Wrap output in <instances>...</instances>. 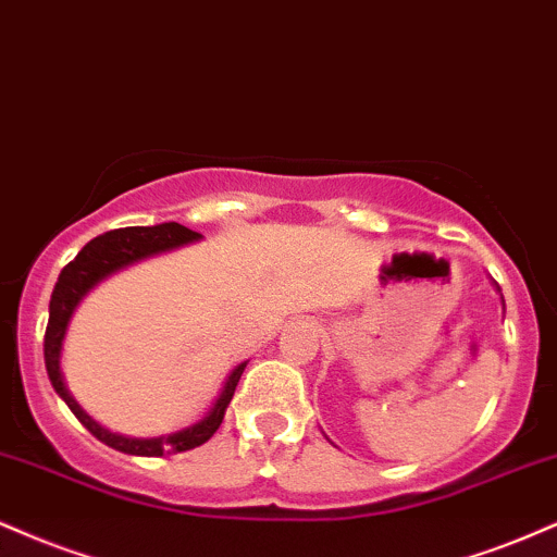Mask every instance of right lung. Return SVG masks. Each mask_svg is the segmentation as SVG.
<instances>
[{
    "label": "right lung",
    "instance_id": "1",
    "mask_svg": "<svg viewBox=\"0 0 557 557\" xmlns=\"http://www.w3.org/2000/svg\"><path fill=\"white\" fill-rule=\"evenodd\" d=\"M200 239L198 232L193 228L174 224H159V226H127V228H114V232L101 234V237L90 239L81 252L75 255V260H70L67 265L59 273L54 292H51L49 302V325H46L44 336V359H46V372H49V381L54 385V391L64 398V404L72 409V414L83 422V428H88L90 435H96L98 441L107 443V446L122 450V454L133 456H163V454H182V450L198 448L206 441H211L215 430H219L221 420H224V411L232 401L234 388H237L245 364H239L237 370L228 375V381L221 391L219 401L213 404V409L208 411L206 420H200L193 428L180 430V433L166 435V437H150V441H137V437H122L103 430L101 424L90 420L85 411L77 407L75 398L70 396L67 385L62 381V370H59V355H62V342L64 333H67V323L75 312V307L85 297V292L90 286H96L98 281L107 278L109 273L120 271V268L135 263V260L148 258V255L172 250V247L187 245V242Z\"/></svg>",
    "mask_w": 557,
    "mask_h": 557
}]
</instances>
